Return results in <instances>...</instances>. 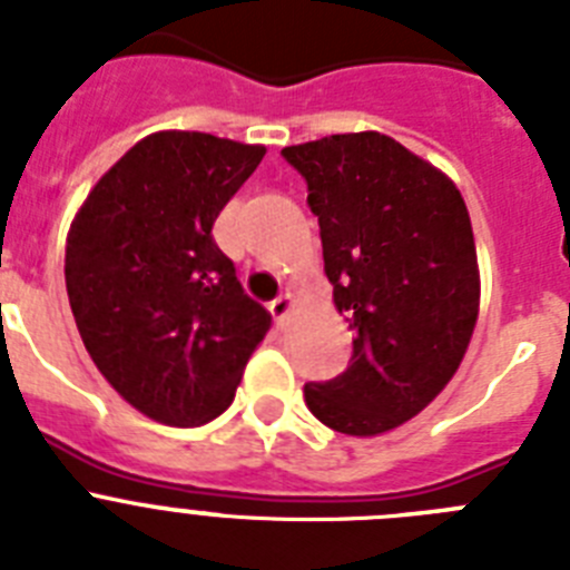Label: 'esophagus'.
Returning <instances> with one entry per match:
<instances>
[{"label":"esophagus","instance_id":"obj_1","mask_svg":"<svg viewBox=\"0 0 570 570\" xmlns=\"http://www.w3.org/2000/svg\"><path fill=\"white\" fill-rule=\"evenodd\" d=\"M294 294H279L276 296L274 302H271L268 308H271V314H274V320L279 322V325H285V320H288V314L291 311H294Z\"/></svg>","mask_w":570,"mask_h":570}]
</instances>
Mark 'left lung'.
Instances as JSON below:
<instances>
[{
    "mask_svg": "<svg viewBox=\"0 0 570 570\" xmlns=\"http://www.w3.org/2000/svg\"><path fill=\"white\" fill-rule=\"evenodd\" d=\"M320 216L334 305L354 331L345 374L305 385L322 425L376 436L456 374L480 316V265L456 185L376 130L282 148Z\"/></svg>",
    "mask_w": 570,
    "mask_h": 570,
    "instance_id": "8db88e82",
    "label": "left lung"
}]
</instances>
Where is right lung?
Wrapping results in <instances>:
<instances>
[{
  "mask_svg": "<svg viewBox=\"0 0 570 570\" xmlns=\"http://www.w3.org/2000/svg\"><path fill=\"white\" fill-rule=\"evenodd\" d=\"M262 156L265 145L156 130L70 223L65 285L79 336L116 394L163 425L223 414L271 328L210 234Z\"/></svg>",
  "mask_w": 570,
  "mask_h": 570,
  "instance_id": "right-lung-1",
  "label": "right lung"
}]
</instances>
